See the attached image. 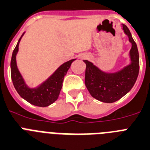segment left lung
Masks as SVG:
<instances>
[{"instance_id":"1","label":"left lung","mask_w":150,"mask_h":150,"mask_svg":"<svg viewBox=\"0 0 150 150\" xmlns=\"http://www.w3.org/2000/svg\"><path fill=\"white\" fill-rule=\"evenodd\" d=\"M122 29L131 44L130 63L114 72L101 70L93 62L84 60L86 64L85 85L90 94L96 100L112 103L120 100L133 88L139 74V53L129 29L122 24Z\"/></svg>"}]
</instances>
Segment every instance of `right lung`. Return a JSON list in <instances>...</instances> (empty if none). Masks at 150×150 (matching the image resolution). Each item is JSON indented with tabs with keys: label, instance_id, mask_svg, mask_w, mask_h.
Listing matches in <instances>:
<instances>
[{
	"label": "right lung",
	"instance_id": "right-lung-1",
	"mask_svg": "<svg viewBox=\"0 0 150 150\" xmlns=\"http://www.w3.org/2000/svg\"><path fill=\"white\" fill-rule=\"evenodd\" d=\"M22 35L14 49L10 62L11 79L14 88L22 98L34 106L46 107L55 102L59 97L62 89V81L72 62L76 59H72L64 62L56 70L48 79L43 81L35 88H32L27 84L24 78L20 73L16 63V55L19 51V44L24 35Z\"/></svg>",
	"mask_w": 150,
	"mask_h": 150
}]
</instances>
